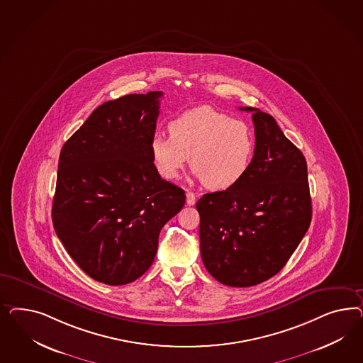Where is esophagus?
Here are the masks:
<instances>
[{"instance_id":"esophagus-1","label":"esophagus","mask_w":363,"mask_h":363,"mask_svg":"<svg viewBox=\"0 0 363 363\" xmlns=\"http://www.w3.org/2000/svg\"><path fill=\"white\" fill-rule=\"evenodd\" d=\"M196 198H197V196H196L193 191H189V190H187L186 203L189 205V206H193V205L196 203Z\"/></svg>"}]
</instances>
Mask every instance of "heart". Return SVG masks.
<instances>
[{
    "label": "heart",
    "instance_id": "obj_1",
    "mask_svg": "<svg viewBox=\"0 0 363 363\" xmlns=\"http://www.w3.org/2000/svg\"><path fill=\"white\" fill-rule=\"evenodd\" d=\"M170 135H154L150 155L158 174L174 179L190 157L193 174L210 190L240 184L253 161V130L229 114L199 106L169 123Z\"/></svg>",
    "mask_w": 363,
    "mask_h": 363
}]
</instances>
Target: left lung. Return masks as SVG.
I'll return each instance as SVG.
<instances>
[{
  "label": "left lung",
  "mask_w": 363,
  "mask_h": 363,
  "mask_svg": "<svg viewBox=\"0 0 363 363\" xmlns=\"http://www.w3.org/2000/svg\"><path fill=\"white\" fill-rule=\"evenodd\" d=\"M255 149L247 174L235 186L197 202L201 257L218 282L247 287L274 277L311 222L308 165L274 118L255 108Z\"/></svg>",
  "instance_id": "obj_1"
}]
</instances>
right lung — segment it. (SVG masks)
Listing matches in <instances>:
<instances>
[{
  "mask_svg": "<svg viewBox=\"0 0 363 363\" xmlns=\"http://www.w3.org/2000/svg\"><path fill=\"white\" fill-rule=\"evenodd\" d=\"M162 91L128 94L94 110L62 146L52 220L93 279L130 284L152 266L160 231L185 191L155 170L150 143Z\"/></svg>",
  "mask_w": 363,
  "mask_h": 363,
  "instance_id": "add662e5",
  "label": "right lung"
}]
</instances>
